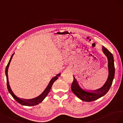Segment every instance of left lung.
<instances>
[{
  "instance_id": "8db88e82",
  "label": "left lung",
  "mask_w": 123,
  "mask_h": 123,
  "mask_svg": "<svg viewBox=\"0 0 123 123\" xmlns=\"http://www.w3.org/2000/svg\"><path fill=\"white\" fill-rule=\"evenodd\" d=\"M102 51L107 58L108 68V76L107 81L102 87L93 92H89L82 89L79 85L76 78L73 76L74 81L71 86L72 91L74 94L81 100L90 102L98 99L106 94L112 85L115 74L113 56L104 46H102Z\"/></svg>"
}]
</instances>
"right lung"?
Returning <instances> with one entry per match:
<instances>
[{"instance_id":"obj_1","label":"right lung","mask_w":123,"mask_h":123,"mask_svg":"<svg viewBox=\"0 0 123 123\" xmlns=\"http://www.w3.org/2000/svg\"><path fill=\"white\" fill-rule=\"evenodd\" d=\"M14 55V53L12 56L11 57V58H10V60L8 62V65H7L6 67V83H7V88H8L9 92L10 94L11 95L12 97H13V98L16 101H17L19 104H21L22 105H23V106H36V105L39 104L41 103L42 101H43L45 98V97H46V96L48 95V94L49 92V91L51 88V86L53 85V83L56 80H57L58 77L61 75V73H59L58 74H57L55 77H53L50 80L48 84V85L47 87H46V89L44 90V91L42 92L39 96H38L36 97L33 98H31V99H20L18 97H17L15 94L13 92V91L10 87V86L9 85V78H8V68L9 67V65L10 64V62L11 61V60L12 59V57L13 55Z\"/></svg>"}]
</instances>
